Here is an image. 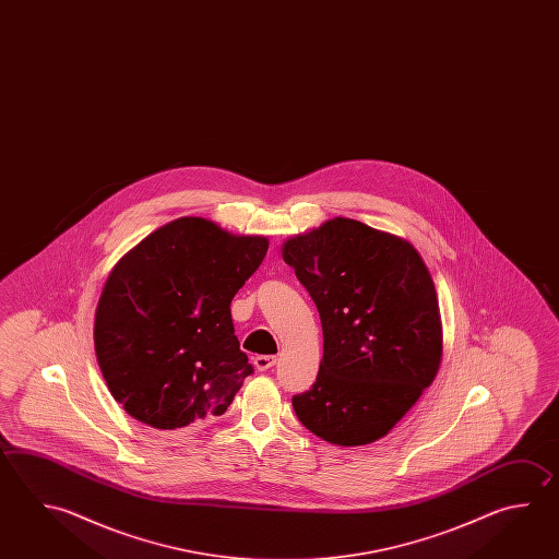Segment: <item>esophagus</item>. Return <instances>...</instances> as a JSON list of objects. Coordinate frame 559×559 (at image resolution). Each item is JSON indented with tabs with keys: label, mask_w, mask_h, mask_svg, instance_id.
<instances>
[{
	"label": "esophagus",
	"mask_w": 559,
	"mask_h": 559,
	"mask_svg": "<svg viewBox=\"0 0 559 559\" xmlns=\"http://www.w3.org/2000/svg\"><path fill=\"white\" fill-rule=\"evenodd\" d=\"M254 368L259 369V371H266V369L273 368L274 364H276V358L274 356H257L253 359Z\"/></svg>",
	"instance_id": "obj_1"
}]
</instances>
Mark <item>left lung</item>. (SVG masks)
I'll use <instances>...</instances> for the list:
<instances>
[{"label":"left lung","instance_id":"1","mask_svg":"<svg viewBox=\"0 0 559 559\" xmlns=\"http://www.w3.org/2000/svg\"><path fill=\"white\" fill-rule=\"evenodd\" d=\"M283 259L324 332L317 381L293 397L296 417L337 447L378 441L441 366V312L427 264L412 242L348 217L290 237Z\"/></svg>","mask_w":559,"mask_h":559}]
</instances>
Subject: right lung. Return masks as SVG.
<instances>
[{
    "mask_svg": "<svg viewBox=\"0 0 559 559\" xmlns=\"http://www.w3.org/2000/svg\"><path fill=\"white\" fill-rule=\"evenodd\" d=\"M266 249L261 235L179 217L115 264L96 306L95 352L130 417L174 431L227 412L253 373L229 306Z\"/></svg>",
    "mask_w": 559,
    "mask_h": 559,
    "instance_id": "right-lung-1",
    "label": "right lung"
}]
</instances>
